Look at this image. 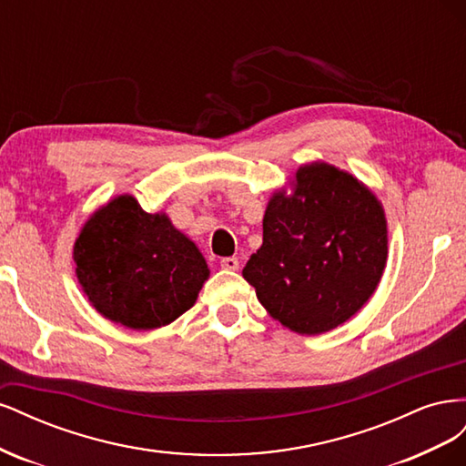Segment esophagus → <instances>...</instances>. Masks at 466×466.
<instances>
[{"instance_id":"esophagus-1","label":"esophagus","mask_w":466,"mask_h":466,"mask_svg":"<svg viewBox=\"0 0 466 466\" xmlns=\"http://www.w3.org/2000/svg\"><path fill=\"white\" fill-rule=\"evenodd\" d=\"M223 270H238V258L237 257H225L219 260Z\"/></svg>"}]
</instances>
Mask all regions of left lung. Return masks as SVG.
<instances>
[{"label":"left lung","instance_id":"8db88e82","mask_svg":"<svg viewBox=\"0 0 466 466\" xmlns=\"http://www.w3.org/2000/svg\"><path fill=\"white\" fill-rule=\"evenodd\" d=\"M291 188L268 202L243 278L270 317L311 336L370 301L387 264V219L363 182L329 163L299 167Z\"/></svg>","mask_w":466,"mask_h":466}]
</instances>
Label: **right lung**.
Here are the masks:
<instances>
[{
	"mask_svg": "<svg viewBox=\"0 0 466 466\" xmlns=\"http://www.w3.org/2000/svg\"><path fill=\"white\" fill-rule=\"evenodd\" d=\"M74 260L91 305L134 330L159 329L187 313L209 276L198 247L167 214H147L130 194L87 219Z\"/></svg>",
	"mask_w": 466,
	"mask_h": 466,
	"instance_id": "add662e5",
	"label": "right lung"
}]
</instances>
